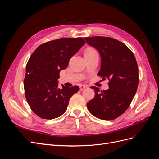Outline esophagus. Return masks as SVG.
Here are the masks:
<instances>
[{
	"label": "esophagus",
	"mask_w": 159,
	"mask_h": 159,
	"mask_svg": "<svg viewBox=\"0 0 159 159\" xmlns=\"http://www.w3.org/2000/svg\"><path fill=\"white\" fill-rule=\"evenodd\" d=\"M88 87V85L81 84V85H80V89H81V90H82V89H85V88H87Z\"/></svg>",
	"instance_id": "esophagus-1"
}]
</instances>
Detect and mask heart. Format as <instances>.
I'll return each instance as SVG.
<instances>
[{"instance_id": "b5f03b06", "label": "heart", "mask_w": 159, "mask_h": 159, "mask_svg": "<svg viewBox=\"0 0 159 159\" xmlns=\"http://www.w3.org/2000/svg\"><path fill=\"white\" fill-rule=\"evenodd\" d=\"M97 52L93 48H89L86 49L85 52V55H87V54H93V53H95Z\"/></svg>"}]
</instances>
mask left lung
Segmentation results:
<instances>
[{
    "instance_id": "obj_1",
    "label": "left lung",
    "mask_w": 159,
    "mask_h": 159,
    "mask_svg": "<svg viewBox=\"0 0 159 159\" xmlns=\"http://www.w3.org/2000/svg\"><path fill=\"white\" fill-rule=\"evenodd\" d=\"M102 57L98 75L109 80L107 90L99 91L91 86L95 96L87 103L89 112L103 120H113L121 115L129 107L139 84V70L133 53L116 39L109 37L85 38Z\"/></svg>"
}]
</instances>
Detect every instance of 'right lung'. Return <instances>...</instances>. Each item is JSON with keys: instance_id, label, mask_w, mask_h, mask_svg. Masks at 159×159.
<instances>
[{"instance_id": "add662e5", "label": "right lung", "mask_w": 159, "mask_h": 159, "mask_svg": "<svg viewBox=\"0 0 159 159\" xmlns=\"http://www.w3.org/2000/svg\"><path fill=\"white\" fill-rule=\"evenodd\" d=\"M85 43L83 38H62L38 46L26 64L24 88L27 102L38 117L52 119L63 115L78 86L60 88V71Z\"/></svg>"}]
</instances>
